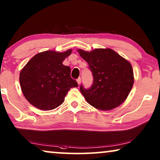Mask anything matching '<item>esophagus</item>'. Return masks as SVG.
<instances>
[{
    "instance_id": "34e87169",
    "label": "esophagus",
    "mask_w": 160,
    "mask_h": 160,
    "mask_svg": "<svg viewBox=\"0 0 160 160\" xmlns=\"http://www.w3.org/2000/svg\"><path fill=\"white\" fill-rule=\"evenodd\" d=\"M77 82H78V85L80 84V82H81V78H78V79H77Z\"/></svg>"
}]
</instances>
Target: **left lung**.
I'll list each match as a JSON object with an SVG mask.
<instances>
[{"label":"left lung","mask_w":160,"mask_h":160,"mask_svg":"<svg viewBox=\"0 0 160 160\" xmlns=\"http://www.w3.org/2000/svg\"><path fill=\"white\" fill-rule=\"evenodd\" d=\"M78 51L88 62L93 77L90 88L80 87L87 102L100 110L114 109L124 102L134 82L130 63L110 48Z\"/></svg>","instance_id":"1"}]
</instances>
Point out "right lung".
Instances as JSON below:
<instances>
[{
  "instance_id": "right-lung-1",
  "label": "right lung",
  "mask_w": 160,
  "mask_h": 160,
  "mask_svg": "<svg viewBox=\"0 0 160 160\" xmlns=\"http://www.w3.org/2000/svg\"><path fill=\"white\" fill-rule=\"evenodd\" d=\"M72 50L46 51L34 56L20 72L19 82L24 97L38 109L51 110L64 102L71 88L78 87L71 69L62 64Z\"/></svg>"
}]
</instances>
